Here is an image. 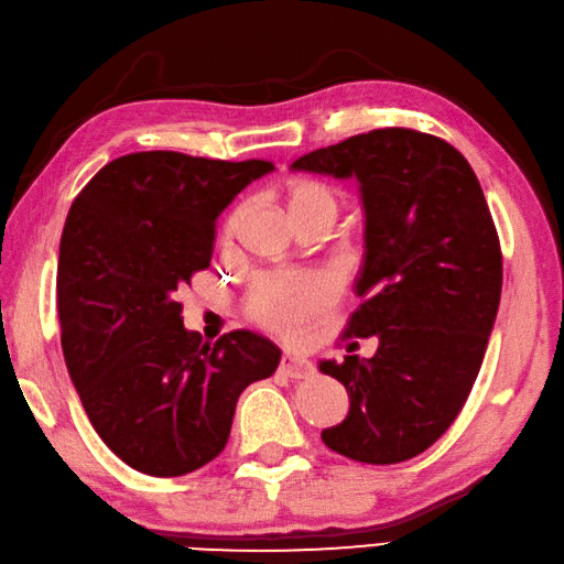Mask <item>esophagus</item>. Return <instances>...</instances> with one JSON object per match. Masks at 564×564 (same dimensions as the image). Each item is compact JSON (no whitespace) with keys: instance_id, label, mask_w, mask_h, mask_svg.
<instances>
[{"instance_id":"obj_1","label":"esophagus","mask_w":564,"mask_h":564,"mask_svg":"<svg viewBox=\"0 0 564 564\" xmlns=\"http://www.w3.org/2000/svg\"><path fill=\"white\" fill-rule=\"evenodd\" d=\"M280 372L292 379H304L308 375H314V365L304 358H296L294 352H284L280 360Z\"/></svg>"}]
</instances>
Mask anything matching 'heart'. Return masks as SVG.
<instances>
[{
	"label": "heart",
	"mask_w": 564,
	"mask_h": 564,
	"mask_svg": "<svg viewBox=\"0 0 564 564\" xmlns=\"http://www.w3.org/2000/svg\"><path fill=\"white\" fill-rule=\"evenodd\" d=\"M286 206H290V216L314 209L336 214L338 197L324 182L292 180L286 185ZM240 214H243V209H236L228 218V234L236 228ZM333 299H336V286H333V280L326 272H262L250 286L246 308L248 316L258 321L260 326L294 338L314 318L326 312Z\"/></svg>",
	"instance_id": "1"
}]
</instances>
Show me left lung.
Here are the masks:
<instances>
[{"label": "left lung", "instance_id": "1", "mask_svg": "<svg viewBox=\"0 0 564 564\" xmlns=\"http://www.w3.org/2000/svg\"><path fill=\"white\" fill-rule=\"evenodd\" d=\"M292 170L360 182L362 304L346 336L379 338L372 358L318 362L350 397L321 438L358 463H404L451 429L485 360L503 274L485 192L463 153L411 129L352 135Z\"/></svg>", "mask_w": 564, "mask_h": 564}]
</instances>
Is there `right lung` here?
<instances>
[{
    "label": "right lung",
    "instance_id": "obj_1",
    "mask_svg": "<svg viewBox=\"0 0 564 564\" xmlns=\"http://www.w3.org/2000/svg\"><path fill=\"white\" fill-rule=\"evenodd\" d=\"M268 160L172 151L111 160L77 194L57 256L63 352L99 438L143 475L180 477L224 451L236 401L282 352L252 330L204 343L175 299L206 270L216 218Z\"/></svg>",
    "mask_w": 564,
    "mask_h": 564
}]
</instances>
